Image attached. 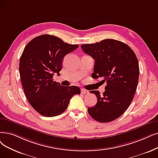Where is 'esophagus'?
Instances as JSON below:
<instances>
[{
	"label": "esophagus",
	"instance_id": "1",
	"mask_svg": "<svg viewBox=\"0 0 158 158\" xmlns=\"http://www.w3.org/2000/svg\"><path fill=\"white\" fill-rule=\"evenodd\" d=\"M81 93L83 94H86L89 93V91H88L87 90H85V89H81Z\"/></svg>",
	"mask_w": 158,
	"mask_h": 158
}]
</instances>
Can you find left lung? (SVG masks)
Instances as JSON below:
<instances>
[{
    "mask_svg": "<svg viewBox=\"0 0 158 158\" xmlns=\"http://www.w3.org/2000/svg\"><path fill=\"white\" fill-rule=\"evenodd\" d=\"M81 46L95 60L92 77L106 82L102 95L98 90L90 92L95 94L98 101L88 108V114L101 123L112 121L127 110L134 99L139 75L138 59L127 44L114 39Z\"/></svg>",
    "mask_w": 158,
    "mask_h": 158,
    "instance_id": "1",
    "label": "left lung"
}]
</instances>
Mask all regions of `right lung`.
<instances>
[{"instance_id": "1", "label": "right lung", "mask_w": 158, "mask_h": 158, "mask_svg": "<svg viewBox=\"0 0 158 158\" xmlns=\"http://www.w3.org/2000/svg\"><path fill=\"white\" fill-rule=\"evenodd\" d=\"M79 47L54 35H42L33 39L24 48L19 63V73L26 99L35 110L45 117L63 113L78 86H63L54 81L60 74L63 59Z\"/></svg>"}]
</instances>
